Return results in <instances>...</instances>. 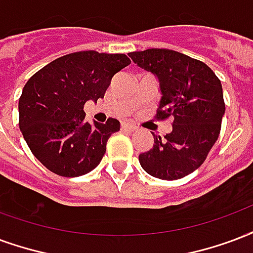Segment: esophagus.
Here are the masks:
<instances>
[{
	"label": "esophagus",
	"mask_w": 253,
	"mask_h": 253,
	"mask_svg": "<svg viewBox=\"0 0 253 253\" xmlns=\"http://www.w3.org/2000/svg\"><path fill=\"white\" fill-rule=\"evenodd\" d=\"M121 127H122V130H125V131L132 132L136 130L135 126H132V125H130V123H126V122H123V123L121 125Z\"/></svg>",
	"instance_id": "obj_1"
}]
</instances>
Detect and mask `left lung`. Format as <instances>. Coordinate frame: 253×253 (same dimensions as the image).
Wrapping results in <instances>:
<instances>
[{"instance_id":"obj_1","label":"left lung","mask_w":253,"mask_h":253,"mask_svg":"<svg viewBox=\"0 0 253 253\" xmlns=\"http://www.w3.org/2000/svg\"><path fill=\"white\" fill-rule=\"evenodd\" d=\"M128 56L158 79L157 118H173L169 134L153 132L154 145L139 154V164L155 178H182L203 165L218 138L225 112L221 82L205 63L175 50L151 48Z\"/></svg>"}]
</instances>
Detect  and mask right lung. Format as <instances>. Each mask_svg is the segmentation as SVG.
<instances>
[{"instance_id":"1","label":"right lung","mask_w":253,"mask_h":253,"mask_svg":"<svg viewBox=\"0 0 253 253\" xmlns=\"http://www.w3.org/2000/svg\"><path fill=\"white\" fill-rule=\"evenodd\" d=\"M131 61L123 53L83 50L61 56L28 80L18 100L20 130L46 169L63 177L89 173L121 123L84 121L85 102L104 96L112 76Z\"/></svg>"}]
</instances>
